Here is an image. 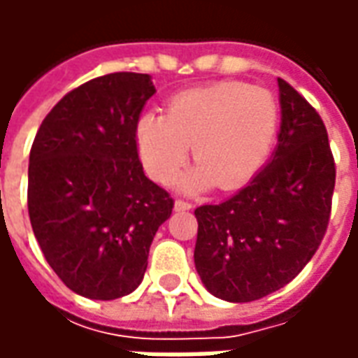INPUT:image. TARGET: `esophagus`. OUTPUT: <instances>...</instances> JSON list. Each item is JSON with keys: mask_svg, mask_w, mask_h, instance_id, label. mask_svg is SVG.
Returning <instances> with one entry per match:
<instances>
[{"mask_svg": "<svg viewBox=\"0 0 358 358\" xmlns=\"http://www.w3.org/2000/svg\"><path fill=\"white\" fill-rule=\"evenodd\" d=\"M192 209V203L182 201V199H176L174 201V210H189Z\"/></svg>", "mask_w": 358, "mask_h": 358, "instance_id": "34e87169", "label": "esophagus"}]
</instances>
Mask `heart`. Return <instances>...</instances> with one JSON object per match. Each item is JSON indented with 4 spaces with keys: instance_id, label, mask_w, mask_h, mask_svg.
<instances>
[{
    "instance_id": "b5f03b06",
    "label": "heart",
    "mask_w": 358,
    "mask_h": 358,
    "mask_svg": "<svg viewBox=\"0 0 358 358\" xmlns=\"http://www.w3.org/2000/svg\"><path fill=\"white\" fill-rule=\"evenodd\" d=\"M280 120L276 97L243 82H220L172 97L166 115L145 113L136 124L143 169L171 184L186 164L194 143L195 166L178 180L184 192L217 184L238 189L266 161Z\"/></svg>"
}]
</instances>
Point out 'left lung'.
<instances>
[{
    "label": "left lung",
    "instance_id": "obj_1",
    "mask_svg": "<svg viewBox=\"0 0 358 358\" xmlns=\"http://www.w3.org/2000/svg\"><path fill=\"white\" fill-rule=\"evenodd\" d=\"M274 153L248 186L195 209L194 261L218 299L248 303L276 292L313 259L330 220L336 164L322 118L282 78Z\"/></svg>",
    "mask_w": 358,
    "mask_h": 358
}]
</instances>
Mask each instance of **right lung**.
Instances as JSON below:
<instances>
[{"mask_svg": "<svg viewBox=\"0 0 358 358\" xmlns=\"http://www.w3.org/2000/svg\"><path fill=\"white\" fill-rule=\"evenodd\" d=\"M155 94L149 74L82 84L43 118L30 149L28 215L66 287L110 301L132 293L172 197L143 174L136 124Z\"/></svg>", "mask_w": 358, "mask_h": 358, "instance_id": "right-lung-1", "label": "right lung"}]
</instances>
